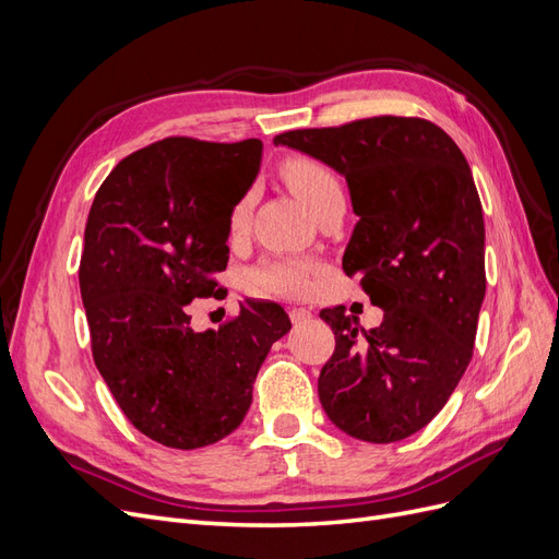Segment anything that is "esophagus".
Here are the masks:
<instances>
[{
    "mask_svg": "<svg viewBox=\"0 0 559 559\" xmlns=\"http://www.w3.org/2000/svg\"><path fill=\"white\" fill-rule=\"evenodd\" d=\"M289 317L294 324H306V321L312 317V312L306 308H289Z\"/></svg>",
    "mask_w": 559,
    "mask_h": 559,
    "instance_id": "34e87169",
    "label": "esophagus"
}]
</instances>
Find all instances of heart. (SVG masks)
<instances>
[{
    "instance_id": "obj_1",
    "label": "heart",
    "mask_w": 559,
    "mask_h": 559,
    "mask_svg": "<svg viewBox=\"0 0 559 559\" xmlns=\"http://www.w3.org/2000/svg\"><path fill=\"white\" fill-rule=\"evenodd\" d=\"M284 181L289 183V189L296 193V198L306 205L310 212H314L321 200L341 191V183L326 170L324 165H319L308 158H298L284 165ZM249 218V200H242L238 207L230 214V230L238 233L247 226ZM317 273V265L310 261H270L263 263L251 273V282L259 292L265 294H284V296H302L310 292L312 277Z\"/></svg>"
}]
</instances>
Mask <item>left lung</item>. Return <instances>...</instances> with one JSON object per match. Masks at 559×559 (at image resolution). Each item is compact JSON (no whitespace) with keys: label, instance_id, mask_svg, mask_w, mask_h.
Segmentation results:
<instances>
[{"label":"left lung","instance_id":"left-lung-1","mask_svg":"<svg viewBox=\"0 0 559 559\" xmlns=\"http://www.w3.org/2000/svg\"><path fill=\"white\" fill-rule=\"evenodd\" d=\"M273 142L345 177L359 222L343 270L384 310L370 331L343 306L319 312L335 333L317 384L321 408L359 441H403L441 413L473 357L485 222L471 167L425 118L376 116Z\"/></svg>","mask_w":559,"mask_h":559}]
</instances>
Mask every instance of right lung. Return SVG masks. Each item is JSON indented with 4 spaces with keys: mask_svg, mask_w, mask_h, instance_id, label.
Instances as JSON below:
<instances>
[{
    "mask_svg": "<svg viewBox=\"0 0 559 559\" xmlns=\"http://www.w3.org/2000/svg\"><path fill=\"white\" fill-rule=\"evenodd\" d=\"M261 140L167 138L118 163L95 193L79 267L93 359L116 403L151 441L195 450L242 425L253 380L292 321L247 300L195 333L186 306L216 296L230 214L261 170Z\"/></svg>",
    "mask_w": 559,
    "mask_h": 559,
    "instance_id": "right-lung-1",
    "label": "right lung"
}]
</instances>
